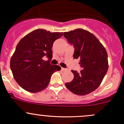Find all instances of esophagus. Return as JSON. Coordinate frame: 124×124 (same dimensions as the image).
I'll list each match as a JSON object with an SVG mask.
<instances>
[{
  "label": "esophagus",
  "mask_w": 124,
  "mask_h": 124,
  "mask_svg": "<svg viewBox=\"0 0 124 124\" xmlns=\"http://www.w3.org/2000/svg\"><path fill=\"white\" fill-rule=\"evenodd\" d=\"M61 70H62L63 71H65L67 70V69H66V68H61Z\"/></svg>",
  "instance_id": "esophagus-1"
}]
</instances>
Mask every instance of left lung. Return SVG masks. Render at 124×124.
<instances>
[{"mask_svg": "<svg viewBox=\"0 0 124 124\" xmlns=\"http://www.w3.org/2000/svg\"><path fill=\"white\" fill-rule=\"evenodd\" d=\"M63 36L74 48V59H80V72L72 70L74 79L65 86L72 93L85 95L96 89L108 70L107 53L95 35L86 30L77 29L64 32Z\"/></svg>", "mask_w": 124, "mask_h": 124, "instance_id": "obj_1", "label": "left lung"}]
</instances>
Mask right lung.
Masks as SVG:
<instances>
[{
	"mask_svg": "<svg viewBox=\"0 0 124 124\" xmlns=\"http://www.w3.org/2000/svg\"><path fill=\"white\" fill-rule=\"evenodd\" d=\"M62 32H50L39 29L20 41L10 61V68L17 83L28 92L35 93L48 85L52 75L59 71V65H52V47ZM46 56L48 61L43 60Z\"/></svg>",
	"mask_w": 124,
	"mask_h": 124,
	"instance_id": "1",
	"label": "right lung"
}]
</instances>
